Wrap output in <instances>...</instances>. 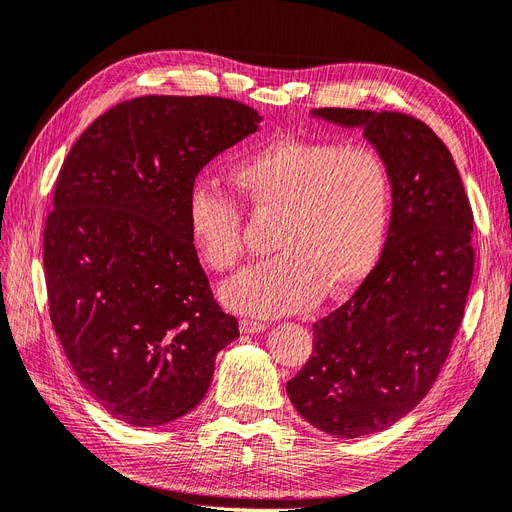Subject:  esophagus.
I'll use <instances>...</instances> for the list:
<instances>
[{
	"instance_id": "obj_1",
	"label": "esophagus",
	"mask_w": 512,
	"mask_h": 512,
	"mask_svg": "<svg viewBox=\"0 0 512 512\" xmlns=\"http://www.w3.org/2000/svg\"><path fill=\"white\" fill-rule=\"evenodd\" d=\"M239 327H241L243 334H258V332L264 330V327H267V323L250 319V317H243V319L239 321Z\"/></svg>"
}]
</instances>
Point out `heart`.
Instances as JSON below:
<instances>
[{
  "instance_id": "obj_1",
  "label": "heart",
  "mask_w": 512,
  "mask_h": 512,
  "mask_svg": "<svg viewBox=\"0 0 512 512\" xmlns=\"http://www.w3.org/2000/svg\"><path fill=\"white\" fill-rule=\"evenodd\" d=\"M239 201L258 216L277 214L273 258L245 269L222 288L231 309L283 315L311 306L321 292L338 298L372 273L393 216V176L367 145L273 138L243 155L229 172ZM187 231L201 260L216 273L243 258L239 203L195 189Z\"/></svg>"
}]
</instances>
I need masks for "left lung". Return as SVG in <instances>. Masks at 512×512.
<instances>
[{
	"label": "left lung",
	"instance_id": "left-lung-1",
	"mask_svg": "<svg viewBox=\"0 0 512 512\" xmlns=\"http://www.w3.org/2000/svg\"><path fill=\"white\" fill-rule=\"evenodd\" d=\"M315 115L361 126L393 176L378 264L349 300L313 323V353L288 382L306 422L355 439L410 414L452 351L475 273L473 208L452 153L422 119L338 107Z\"/></svg>",
	"mask_w": 512,
	"mask_h": 512
}]
</instances>
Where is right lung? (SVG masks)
I'll use <instances>...</instances> for the list:
<instances>
[{
    "instance_id": "right-lung-1",
    "label": "right lung",
    "mask_w": 512,
    "mask_h": 512,
    "mask_svg": "<svg viewBox=\"0 0 512 512\" xmlns=\"http://www.w3.org/2000/svg\"><path fill=\"white\" fill-rule=\"evenodd\" d=\"M220 96H138L77 138L44 227L50 319L88 395L130 426L189 414L239 338L187 231L199 170L256 132Z\"/></svg>"
}]
</instances>
